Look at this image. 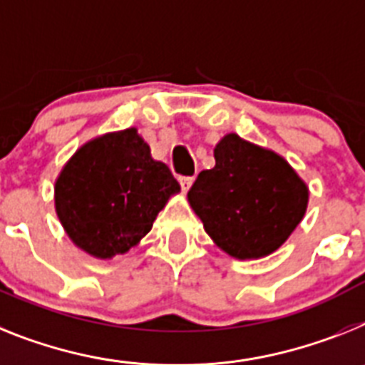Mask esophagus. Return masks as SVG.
<instances>
[{
    "instance_id": "1",
    "label": "esophagus",
    "mask_w": 365,
    "mask_h": 365,
    "mask_svg": "<svg viewBox=\"0 0 365 365\" xmlns=\"http://www.w3.org/2000/svg\"><path fill=\"white\" fill-rule=\"evenodd\" d=\"M178 182H180V185H182V191H189V187L192 185V182H195V178L192 176H180L178 178Z\"/></svg>"
}]
</instances>
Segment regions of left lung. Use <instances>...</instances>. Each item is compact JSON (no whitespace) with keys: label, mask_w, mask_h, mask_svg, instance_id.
<instances>
[{"label":"left lung","mask_w":365,"mask_h":365,"mask_svg":"<svg viewBox=\"0 0 365 365\" xmlns=\"http://www.w3.org/2000/svg\"><path fill=\"white\" fill-rule=\"evenodd\" d=\"M215 167L202 170L187 198L219 249L240 259L274 252L308 206V187L278 154L228 133Z\"/></svg>","instance_id":"8db88e82"}]
</instances>
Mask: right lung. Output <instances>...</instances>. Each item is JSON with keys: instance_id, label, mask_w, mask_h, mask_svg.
Listing matches in <instances>:
<instances>
[{"instance_id": "obj_1", "label": "right lung", "mask_w": 365, "mask_h": 365, "mask_svg": "<svg viewBox=\"0 0 365 365\" xmlns=\"http://www.w3.org/2000/svg\"><path fill=\"white\" fill-rule=\"evenodd\" d=\"M180 183L135 128L83 145L55 182V211L70 240L94 258L135 247Z\"/></svg>"}]
</instances>
